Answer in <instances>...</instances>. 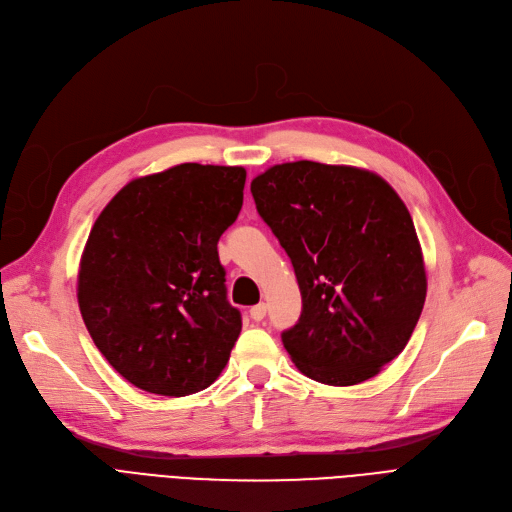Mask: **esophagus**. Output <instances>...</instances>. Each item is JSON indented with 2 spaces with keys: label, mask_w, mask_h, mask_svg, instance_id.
I'll return each mask as SVG.
<instances>
[{
  "label": "esophagus",
  "mask_w": 512,
  "mask_h": 512,
  "mask_svg": "<svg viewBox=\"0 0 512 512\" xmlns=\"http://www.w3.org/2000/svg\"><path fill=\"white\" fill-rule=\"evenodd\" d=\"M250 316H252V319L258 323V321H262L264 319V316H266V306L264 304H256V306H252L250 308Z\"/></svg>",
  "instance_id": "1"
}]
</instances>
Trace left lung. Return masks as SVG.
Masks as SVG:
<instances>
[{
  "instance_id": "obj_1",
  "label": "left lung",
  "mask_w": 512,
  "mask_h": 512,
  "mask_svg": "<svg viewBox=\"0 0 512 512\" xmlns=\"http://www.w3.org/2000/svg\"><path fill=\"white\" fill-rule=\"evenodd\" d=\"M250 189L300 285L302 314L281 333L298 371L325 385L375 377L406 348L427 296L408 208L371 170L310 160L275 164Z\"/></svg>"
}]
</instances>
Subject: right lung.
<instances>
[{
	"instance_id": "obj_1",
	"label": "right lung",
	"mask_w": 512,
	"mask_h": 512,
	"mask_svg": "<svg viewBox=\"0 0 512 512\" xmlns=\"http://www.w3.org/2000/svg\"><path fill=\"white\" fill-rule=\"evenodd\" d=\"M246 168L185 162L127 183L97 216L77 298L93 344L143 392L189 396L221 375L241 331L216 243Z\"/></svg>"
}]
</instances>
